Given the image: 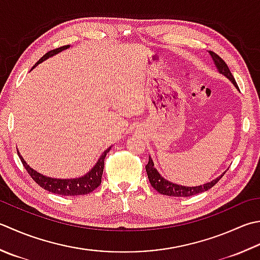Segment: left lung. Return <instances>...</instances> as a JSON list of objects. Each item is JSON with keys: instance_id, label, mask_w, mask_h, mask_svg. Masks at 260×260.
Returning a JSON list of instances; mask_svg holds the SVG:
<instances>
[{"instance_id": "left-lung-1", "label": "left lung", "mask_w": 260, "mask_h": 260, "mask_svg": "<svg viewBox=\"0 0 260 260\" xmlns=\"http://www.w3.org/2000/svg\"><path fill=\"white\" fill-rule=\"evenodd\" d=\"M208 53H210L212 59L214 60V64L217 68L218 72H220L221 74H223L224 76H226V78L233 83V85H235L236 88L239 90L236 80H235V78H233V75L230 72V70H229L228 65H226L224 60H223L220 57V56L215 54L214 52H211V50H208ZM145 169H146L147 177H149L150 184L156 191H159L160 194H162V195L174 196V197H189V196L200 194V192L211 189L213 186L217 184V181L220 180L226 172V171H224L221 176H218L216 179L212 180L211 182H207V184L201 185V186H195V187H186V186L174 184V182L165 179V178L162 177L154 168V164H153V161H152L151 156H149V162H147V165L145 166Z\"/></svg>"}]
</instances>
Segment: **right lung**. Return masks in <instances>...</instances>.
Instances as JSON below:
<instances>
[{
	"label": "right lung",
	"instance_id": "right-lung-1",
	"mask_svg": "<svg viewBox=\"0 0 260 260\" xmlns=\"http://www.w3.org/2000/svg\"><path fill=\"white\" fill-rule=\"evenodd\" d=\"M70 45L63 46V47L56 48V49L50 50L48 53H46L43 57L35 64L34 68H36V65L44 62L45 59L52 57V56L60 53L64 49H68ZM110 149L111 147H108V149L101 154L99 160L96 161L94 167L88 172V174H85L84 176L79 177V178H71V179H58V178H52V177L44 176L43 174H39L38 171L32 169V168L24 161L22 155L19 153V151H18V155L20 157V160H21L22 165L24 166L25 170L28 171V174L31 176L32 179L37 182L40 187H43L44 189L53 192V194H57L62 196H79V195L89 194V192L93 191L96 187L100 186L101 177H103L104 167H105V157L107 153L110 151Z\"/></svg>",
	"mask_w": 260,
	"mask_h": 260
}]
</instances>
